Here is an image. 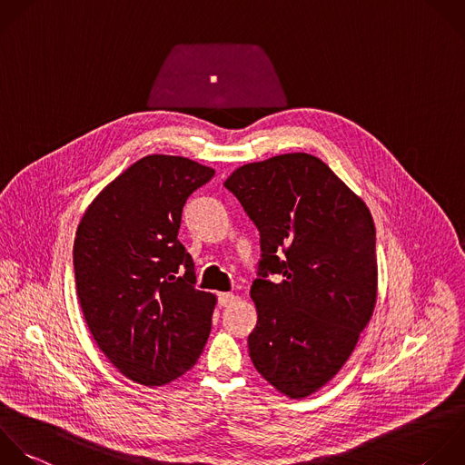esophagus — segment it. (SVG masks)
Instances as JSON below:
<instances>
[{
  "mask_svg": "<svg viewBox=\"0 0 465 465\" xmlns=\"http://www.w3.org/2000/svg\"><path fill=\"white\" fill-rule=\"evenodd\" d=\"M234 300H236V296H234L232 292H220V294H218V303H220L222 307L231 305Z\"/></svg>",
  "mask_w": 465,
  "mask_h": 465,
  "instance_id": "obj_1",
  "label": "esophagus"
}]
</instances>
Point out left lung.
<instances>
[{
    "label": "left lung",
    "instance_id": "8db88e82",
    "mask_svg": "<svg viewBox=\"0 0 465 465\" xmlns=\"http://www.w3.org/2000/svg\"><path fill=\"white\" fill-rule=\"evenodd\" d=\"M223 185L260 231L249 356L276 391L305 398L336 376L372 316L378 265L371 211L305 153L242 165ZM267 272L282 282H269Z\"/></svg>",
    "mask_w": 465,
    "mask_h": 465
}]
</instances>
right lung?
Listing matches in <instances>:
<instances>
[{
	"label": "right lung",
	"instance_id": "right-lung-1",
	"mask_svg": "<svg viewBox=\"0 0 465 465\" xmlns=\"http://www.w3.org/2000/svg\"><path fill=\"white\" fill-rule=\"evenodd\" d=\"M214 169L151 154L87 207L74 238L76 292L87 327L129 380L158 387L194 367L211 332L216 296L194 287L178 240L187 198Z\"/></svg>",
	"mask_w": 465,
	"mask_h": 465
}]
</instances>
